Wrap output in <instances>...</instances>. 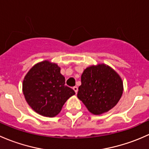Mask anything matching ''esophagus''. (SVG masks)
Wrapping results in <instances>:
<instances>
[{"label": "esophagus", "instance_id": "34e87169", "mask_svg": "<svg viewBox=\"0 0 149 149\" xmlns=\"http://www.w3.org/2000/svg\"><path fill=\"white\" fill-rule=\"evenodd\" d=\"M73 90H74V91L75 92V93L77 94V93L78 92V87H77V86H74V87H73Z\"/></svg>", "mask_w": 149, "mask_h": 149}]
</instances>
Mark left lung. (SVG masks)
<instances>
[{
	"mask_svg": "<svg viewBox=\"0 0 149 149\" xmlns=\"http://www.w3.org/2000/svg\"><path fill=\"white\" fill-rule=\"evenodd\" d=\"M77 97L94 115L106 113L116 105L123 91L118 74L106 64L91 66L81 76Z\"/></svg>",
	"mask_w": 149,
	"mask_h": 149,
	"instance_id": "obj_1",
	"label": "left lung"
}]
</instances>
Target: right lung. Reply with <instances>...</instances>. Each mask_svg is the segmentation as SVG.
<instances>
[{
  "instance_id": "1",
  "label": "right lung",
  "mask_w": 149,
  "mask_h": 149,
  "mask_svg": "<svg viewBox=\"0 0 149 149\" xmlns=\"http://www.w3.org/2000/svg\"><path fill=\"white\" fill-rule=\"evenodd\" d=\"M23 93L30 107L46 117H54L74 91L65 85L60 67L45 60L35 64L23 82Z\"/></svg>"
}]
</instances>
